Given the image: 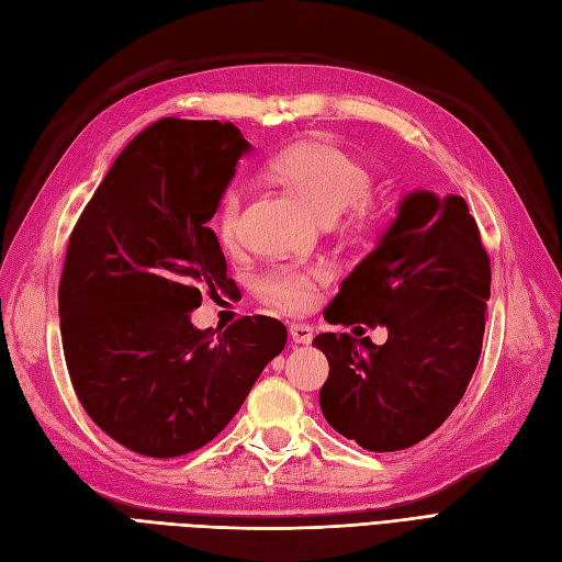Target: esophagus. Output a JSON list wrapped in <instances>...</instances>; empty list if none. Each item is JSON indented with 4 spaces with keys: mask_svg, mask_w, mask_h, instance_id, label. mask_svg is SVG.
Masks as SVG:
<instances>
[{
    "mask_svg": "<svg viewBox=\"0 0 562 562\" xmlns=\"http://www.w3.org/2000/svg\"><path fill=\"white\" fill-rule=\"evenodd\" d=\"M290 335H292L294 344H311L313 327H308L304 323H294V325H290Z\"/></svg>",
    "mask_w": 562,
    "mask_h": 562,
    "instance_id": "obj_1",
    "label": "esophagus"
}]
</instances>
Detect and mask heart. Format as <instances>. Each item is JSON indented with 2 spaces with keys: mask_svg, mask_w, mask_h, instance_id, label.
I'll use <instances>...</instances> for the list:
<instances>
[{
  "mask_svg": "<svg viewBox=\"0 0 562 562\" xmlns=\"http://www.w3.org/2000/svg\"><path fill=\"white\" fill-rule=\"evenodd\" d=\"M270 170L325 223L361 206L372 190L368 168L333 139L294 144L272 158ZM239 213L241 190L233 184L227 187L215 211V233L227 247L237 239ZM323 280L325 270L321 268H280L261 280V294L270 304L286 311H304L313 304L315 284Z\"/></svg>",
  "mask_w": 562,
  "mask_h": 562,
  "instance_id": "obj_1",
  "label": "heart"
}]
</instances>
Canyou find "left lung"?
Masks as SVG:
<instances>
[{"instance_id":"left-lung-1","label":"left lung","mask_w":562,"mask_h":562,"mask_svg":"<svg viewBox=\"0 0 562 562\" xmlns=\"http://www.w3.org/2000/svg\"><path fill=\"white\" fill-rule=\"evenodd\" d=\"M488 256L463 196L413 190L325 308L329 325L386 327L368 337L323 333L325 420L368 451H398L429 437L463 398L482 353Z\"/></svg>"}]
</instances>
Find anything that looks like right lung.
I'll return each instance as SVG.
<instances>
[{
    "label": "right lung",
    "instance_id": "add662e5",
    "mask_svg": "<svg viewBox=\"0 0 562 562\" xmlns=\"http://www.w3.org/2000/svg\"><path fill=\"white\" fill-rule=\"evenodd\" d=\"M249 151L233 123L156 121L119 154L68 239V375L90 418L135 453L176 458L209 443L286 344L268 315L223 333L190 318L201 292L229 282L209 221Z\"/></svg>",
    "mask_w": 562,
    "mask_h": 562
}]
</instances>
